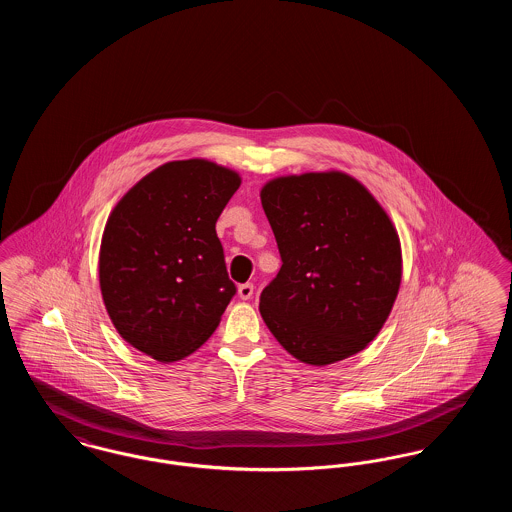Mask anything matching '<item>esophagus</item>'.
Wrapping results in <instances>:
<instances>
[{"mask_svg": "<svg viewBox=\"0 0 512 512\" xmlns=\"http://www.w3.org/2000/svg\"><path fill=\"white\" fill-rule=\"evenodd\" d=\"M253 284H242L240 288H238V295H240V299H244V301H247V299H251V295H253Z\"/></svg>", "mask_w": 512, "mask_h": 512, "instance_id": "34e87169", "label": "esophagus"}]
</instances>
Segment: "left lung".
I'll list each match as a JSON object with an SVG mask.
<instances>
[{
	"instance_id": "left-lung-1",
	"label": "left lung",
	"mask_w": 512,
	"mask_h": 512,
	"mask_svg": "<svg viewBox=\"0 0 512 512\" xmlns=\"http://www.w3.org/2000/svg\"><path fill=\"white\" fill-rule=\"evenodd\" d=\"M261 203L282 257L259 299L272 336L311 366L363 351L390 317L403 276L386 209L341 171L276 176Z\"/></svg>"
}]
</instances>
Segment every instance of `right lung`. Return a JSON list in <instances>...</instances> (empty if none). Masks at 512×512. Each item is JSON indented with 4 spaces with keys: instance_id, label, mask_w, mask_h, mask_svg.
I'll return each instance as SVG.
<instances>
[{
    "instance_id": "obj_1",
    "label": "right lung",
    "mask_w": 512,
    "mask_h": 512,
    "mask_svg": "<svg viewBox=\"0 0 512 512\" xmlns=\"http://www.w3.org/2000/svg\"><path fill=\"white\" fill-rule=\"evenodd\" d=\"M240 172L169 161L113 207L99 245V290L122 340L159 363L199 349L236 293L215 224Z\"/></svg>"
}]
</instances>
